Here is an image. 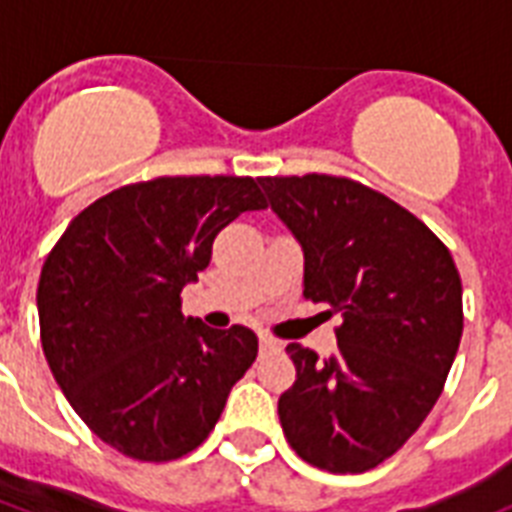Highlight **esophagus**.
<instances>
[{
  "mask_svg": "<svg viewBox=\"0 0 512 512\" xmlns=\"http://www.w3.org/2000/svg\"><path fill=\"white\" fill-rule=\"evenodd\" d=\"M260 350H263V353H273V350H281V342L273 340L271 335H260Z\"/></svg>",
  "mask_w": 512,
  "mask_h": 512,
  "instance_id": "1",
  "label": "esophagus"
}]
</instances>
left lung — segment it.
<instances>
[{"mask_svg":"<svg viewBox=\"0 0 512 512\" xmlns=\"http://www.w3.org/2000/svg\"><path fill=\"white\" fill-rule=\"evenodd\" d=\"M305 255L303 295L340 313L337 350L289 342L281 393L289 446L329 473L377 468L420 428L462 337V281L428 225L385 193L335 175L260 177Z\"/></svg>","mask_w":512,"mask_h":512,"instance_id":"obj_1","label":"left lung"}]
</instances>
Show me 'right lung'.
I'll use <instances>...</instances> for the list:
<instances>
[{
	"label": "right lung",
	"instance_id": "right-lung-1",
	"mask_svg": "<svg viewBox=\"0 0 512 512\" xmlns=\"http://www.w3.org/2000/svg\"><path fill=\"white\" fill-rule=\"evenodd\" d=\"M265 207L255 177H154L68 223L39 276V332L52 377L103 444L170 462L215 428L257 337L185 319L180 292L209 265L217 233Z\"/></svg>",
	"mask_w": 512,
	"mask_h": 512
}]
</instances>
